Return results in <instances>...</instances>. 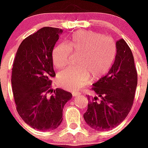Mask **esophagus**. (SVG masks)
I'll return each instance as SVG.
<instances>
[{
    "label": "esophagus",
    "instance_id": "1",
    "mask_svg": "<svg viewBox=\"0 0 148 148\" xmlns=\"http://www.w3.org/2000/svg\"><path fill=\"white\" fill-rule=\"evenodd\" d=\"M79 92H72V95L74 96V97H78L79 95Z\"/></svg>",
    "mask_w": 148,
    "mask_h": 148
}]
</instances>
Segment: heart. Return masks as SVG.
Listing matches in <instances>:
<instances>
[{"mask_svg":"<svg viewBox=\"0 0 148 148\" xmlns=\"http://www.w3.org/2000/svg\"><path fill=\"white\" fill-rule=\"evenodd\" d=\"M71 51L80 52L78 68H67L58 74V83L65 90L78 91L90 82L106 75L116 56L115 42L101 34L80 30L72 34L67 44L60 43L53 51L56 67L64 68L68 64Z\"/></svg>","mask_w":148,"mask_h":148,"instance_id":"1","label":"heart"}]
</instances>
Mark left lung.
Returning a JSON list of instances; mask_svg holds the SVG:
<instances>
[{"mask_svg": "<svg viewBox=\"0 0 148 148\" xmlns=\"http://www.w3.org/2000/svg\"><path fill=\"white\" fill-rule=\"evenodd\" d=\"M116 56L106 76L92 84L97 95L89 99L84 121L97 131L119 125L130 113L137 85V74L131 49L124 40L116 42ZM101 100L98 101V97Z\"/></svg>", "mask_w": 148, "mask_h": 148, "instance_id": "8db88e82", "label": "left lung"}]
</instances>
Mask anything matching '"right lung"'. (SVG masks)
Wrapping results in <instances>:
<instances>
[{
	"instance_id": "1",
	"label": "right lung",
	"mask_w": 148,
	"mask_h": 148,
	"mask_svg": "<svg viewBox=\"0 0 148 148\" xmlns=\"http://www.w3.org/2000/svg\"><path fill=\"white\" fill-rule=\"evenodd\" d=\"M63 30L45 27L24 39L17 50L11 75L16 110L23 121L34 129L50 131L63 120V108L72 97L62 89L51 90L56 76L53 51Z\"/></svg>"
}]
</instances>
